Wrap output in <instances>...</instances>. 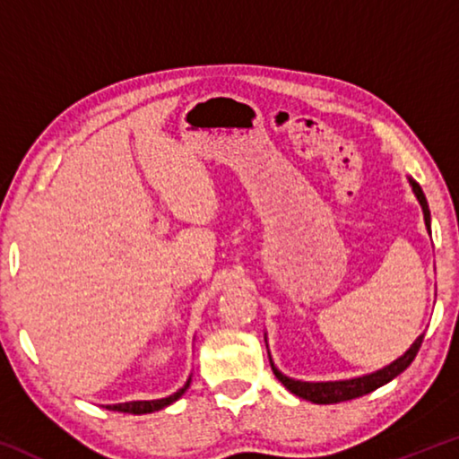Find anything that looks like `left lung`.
Wrapping results in <instances>:
<instances>
[{
	"mask_svg": "<svg viewBox=\"0 0 459 459\" xmlns=\"http://www.w3.org/2000/svg\"><path fill=\"white\" fill-rule=\"evenodd\" d=\"M409 184L415 192L419 204L423 208L425 227H427V232L431 235V214H429V206H427L425 194L421 190V186H419L415 180H411V178H409ZM421 342H423V333L413 342V344H411V348L405 354L399 356L397 360L377 372H370V375L356 377V378H348V380H328V383H304V380L290 378L277 370L273 360H271V356H269V362H271V368H273V375L277 377L279 383L287 388V391H291L293 394H298V397L306 401H312L316 405H332V403H342V401L362 397V394H368L372 391H377L378 386L391 383L394 377H399L401 372L415 360L419 348H421Z\"/></svg>",
	"mask_w": 459,
	"mask_h": 459,
	"instance_id": "8db88e82",
	"label": "left lung"
}]
</instances>
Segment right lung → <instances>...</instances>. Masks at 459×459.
Wrapping results in <instances>:
<instances>
[{
  "label": "right lung",
  "instance_id": "right-lung-1",
  "mask_svg": "<svg viewBox=\"0 0 459 459\" xmlns=\"http://www.w3.org/2000/svg\"><path fill=\"white\" fill-rule=\"evenodd\" d=\"M190 380H186V385L176 391L174 394H169L166 399H155V401H129V403H117V405H105L108 411H119V413H131V415H145V413H153V411H160L168 405H172L174 401H178L186 393V388L190 386Z\"/></svg>",
  "mask_w": 459,
  "mask_h": 459
}]
</instances>
